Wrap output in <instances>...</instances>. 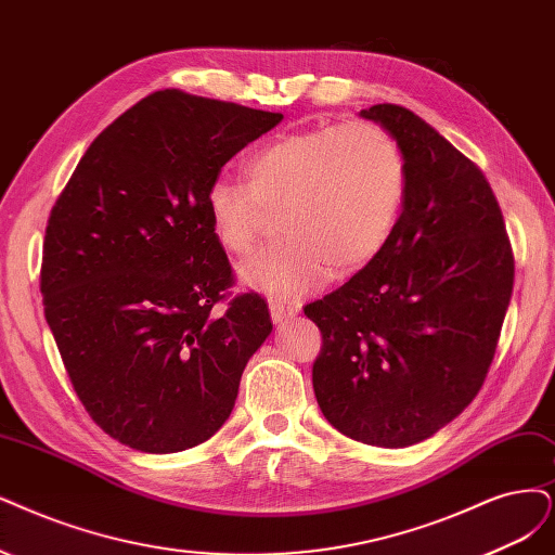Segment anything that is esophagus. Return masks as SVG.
<instances>
[{
  "label": "esophagus",
  "mask_w": 555,
  "mask_h": 555,
  "mask_svg": "<svg viewBox=\"0 0 555 555\" xmlns=\"http://www.w3.org/2000/svg\"><path fill=\"white\" fill-rule=\"evenodd\" d=\"M270 313H272V320L274 322H285V320H291V318H295L297 313H299V306L297 304H293V301H285V299H270Z\"/></svg>",
  "instance_id": "esophagus-1"
}]
</instances>
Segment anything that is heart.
Segmentation results:
<instances>
[{"instance_id": "heart-1", "label": "heart", "mask_w": 555, "mask_h": 555, "mask_svg": "<svg viewBox=\"0 0 555 555\" xmlns=\"http://www.w3.org/2000/svg\"><path fill=\"white\" fill-rule=\"evenodd\" d=\"M406 196L398 141L371 120L283 134L246 162V184L215 180L205 217L225 254L249 256L267 212L281 210L279 242L244 267L246 283L295 297L332 274L375 260L396 233Z\"/></svg>"}]
</instances>
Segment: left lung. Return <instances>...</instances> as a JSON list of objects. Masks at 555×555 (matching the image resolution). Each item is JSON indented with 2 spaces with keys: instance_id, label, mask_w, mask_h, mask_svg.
I'll return each mask as SVG.
<instances>
[{
  "instance_id": "8db88e82",
  "label": "left lung",
  "mask_w": 555,
  "mask_h": 555,
  "mask_svg": "<svg viewBox=\"0 0 555 555\" xmlns=\"http://www.w3.org/2000/svg\"><path fill=\"white\" fill-rule=\"evenodd\" d=\"M361 116L398 141L406 196L382 254L304 306L322 334L313 388L345 437L404 448L478 396L515 285V256L474 162L406 107L384 102Z\"/></svg>"
}]
</instances>
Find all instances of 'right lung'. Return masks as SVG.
<instances>
[{
	"label": "right lung",
	"mask_w": 555,
	"mask_h": 555,
	"mask_svg": "<svg viewBox=\"0 0 555 555\" xmlns=\"http://www.w3.org/2000/svg\"><path fill=\"white\" fill-rule=\"evenodd\" d=\"M281 118L155 91L93 139L54 203L46 320L77 398L122 446L164 455L208 441L272 334L258 293H229L233 270L203 201L223 164Z\"/></svg>",
	"instance_id": "obj_1"
}]
</instances>
